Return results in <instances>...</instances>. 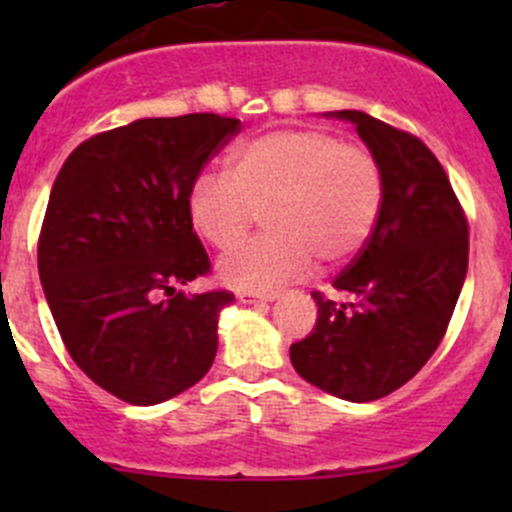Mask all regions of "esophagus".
Returning a JSON list of instances; mask_svg holds the SVG:
<instances>
[{
  "mask_svg": "<svg viewBox=\"0 0 512 512\" xmlns=\"http://www.w3.org/2000/svg\"><path fill=\"white\" fill-rule=\"evenodd\" d=\"M280 294L277 292H250V289H245V292L237 294V299H240L242 304H260V302H272V299H277Z\"/></svg>",
  "mask_w": 512,
  "mask_h": 512,
  "instance_id": "34e87169",
  "label": "esophagus"
}]
</instances>
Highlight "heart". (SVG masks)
<instances>
[{"label":"heart","mask_w":512,"mask_h":512,"mask_svg":"<svg viewBox=\"0 0 512 512\" xmlns=\"http://www.w3.org/2000/svg\"><path fill=\"white\" fill-rule=\"evenodd\" d=\"M384 205V170L369 148L324 128H287L242 141L227 175H195L188 190L193 230L215 250H232L262 213L265 235L220 260L235 289H270L312 267L339 265L366 245Z\"/></svg>","instance_id":"b5f03b06"}]
</instances>
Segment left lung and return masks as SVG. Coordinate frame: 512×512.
I'll return each mask as SVG.
<instances>
[{
	"mask_svg": "<svg viewBox=\"0 0 512 512\" xmlns=\"http://www.w3.org/2000/svg\"><path fill=\"white\" fill-rule=\"evenodd\" d=\"M352 121L384 170V205L366 245L334 277L347 302L312 292L317 324L289 347L304 381L376 401L414 379L446 334L468 270V220L431 148L361 111Z\"/></svg>",
	"mask_w": 512,
	"mask_h": 512,
	"instance_id": "left-lung-1",
	"label": "left lung"
}]
</instances>
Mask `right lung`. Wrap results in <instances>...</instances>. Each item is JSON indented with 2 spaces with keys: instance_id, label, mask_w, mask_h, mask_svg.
I'll list each match as a JSON object with an SVG mask.
<instances>
[{
  "instance_id": "1",
  "label": "right lung",
  "mask_w": 512,
  "mask_h": 512,
  "mask_svg": "<svg viewBox=\"0 0 512 512\" xmlns=\"http://www.w3.org/2000/svg\"><path fill=\"white\" fill-rule=\"evenodd\" d=\"M240 133L237 118H141L91 136L61 165L39 232V277L71 359L126 404L198 384L218 352L227 289L185 294L210 272L188 190Z\"/></svg>"
}]
</instances>
